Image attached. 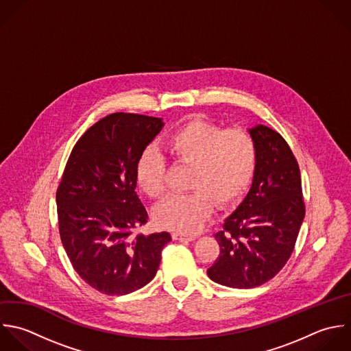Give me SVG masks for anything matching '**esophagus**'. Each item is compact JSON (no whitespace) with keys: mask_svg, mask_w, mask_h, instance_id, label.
<instances>
[{"mask_svg":"<svg viewBox=\"0 0 351 351\" xmlns=\"http://www.w3.org/2000/svg\"><path fill=\"white\" fill-rule=\"evenodd\" d=\"M172 238H173V241H194L195 239V237H193V235L180 234V232H173Z\"/></svg>","mask_w":351,"mask_h":351,"instance_id":"obj_1","label":"esophagus"}]
</instances>
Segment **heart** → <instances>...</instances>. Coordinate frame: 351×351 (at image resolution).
Masks as SVG:
<instances>
[{
	"label": "heart",
	"instance_id": "b5f03b06",
	"mask_svg": "<svg viewBox=\"0 0 351 351\" xmlns=\"http://www.w3.org/2000/svg\"><path fill=\"white\" fill-rule=\"evenodd\" d=\"M160 149L172 161L190 165L187 194H173L164 199L153 213L157 227L180 234H193L201 228L210 213L212 202L217 208L234 204L250 184L257 147L243 130H221L206 120H191L169 134ZM165 164L156 152H145L136 164L135 178L142 193L157 199L164 194Z\"/></svg>",
	"mask_w": 351,
	"mask_h": 351
}]
</instances>
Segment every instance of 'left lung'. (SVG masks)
Masks as SVG:
<instances>
[{
	"label": "left lung",
	"instance_id": "obj_1",
	"mask_svg": "<svg viewBox=\"0 0 351 351\" xmlns=\"http://www.w3.org/2000/svg\"><path fill=\"white\" fill-rule=\"evenodd\" d=\"M257 147L252 187L215 234L220 256L208 276L227 287L253 289L289 261L305 217L301 172L283 136L258 124L249 130Z\"/></svg>",
	"mask_w": 351,
	"mask_h": 351
}]
</instances>
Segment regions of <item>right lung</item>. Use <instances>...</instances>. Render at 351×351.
Here are the masks:
<instances>
[{"mask_svg": "<svg viewBox=\"0 0 351 351\" xmlns=\"http://www.w3.org/2000/svg\"><path fill=\"white\" fill-rule=\"evenodd\" d=\"M162 119L112 113L76 142L57 189L58 230L77 275L106 295H124L157 274L168 232L134 234L147 223L136 164Z\"/></svg>", "mask_w": 351, "mask_h": 351, "instance_id": "obj_1", "label": "right lung"}]
</instances>
